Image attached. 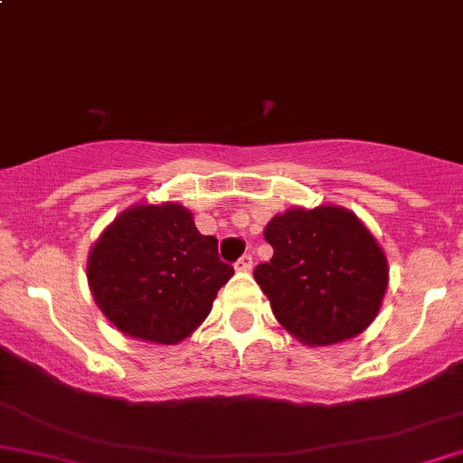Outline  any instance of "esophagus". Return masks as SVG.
Returning a JSON list of instances; mask_svg holds the SVG:
<instances>
[{"label":"esophagus","instance_id":"34e87169","mask_svg":"<svg viewBox=\"0 0 463 463\" xmlns=\"http://www.w3.org/2000/svg\"><path fill=\"white\" fill-rule=\"evenodd\" d=\"M235 269L237 270H250V269H253V255H249V253L241 255V258L235 261Z\"/></svg>","mask_w":463,"mask_h":463}]
</instances>
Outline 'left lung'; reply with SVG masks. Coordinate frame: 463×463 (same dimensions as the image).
Segmentation results:
<instances>
[{"label": "left lung", "mask_w": 463, "mask_h": 463, "mask_svg": "<svg viewBox=\"0 0 463 463\" xmlns=\"http://www.w3.org/2000/svg\"><path fill=\"white\" fill-rule=\"evenodd\" d=\"M273 258L255 282L279 325L320 347L365 331L387 288V260L361 219L340 205L291 208L264 228Z\"/></svg>", "instance_id": "8db88e82"}]
</instances>
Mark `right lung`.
<instances>
[{"mask_svg":"<svg viewBox=\"0 0 463 463\" xmlns=\"http://www.w3.org/2000/svg\"><path fill=\"white\" fill-rule=\"evenodd\" d=\"M217 240L202 235L179 203H141L102 231L87 260L93 300L107 320L132 338L176 345L213 309L232 278Z\"/></svg>","mask_w":463,"mask_h":463,"instance_id":"add662e5","label":"right lung"}]
</instances>
